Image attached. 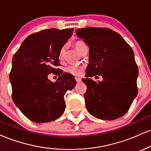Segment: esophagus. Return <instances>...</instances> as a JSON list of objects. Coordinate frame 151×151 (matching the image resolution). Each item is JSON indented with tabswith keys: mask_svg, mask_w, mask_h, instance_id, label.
<instances>
[{
	"mask_svg": "<svg viewBox=\"0 0 151 151\" xmlns=\"http://www.w3.org/2000/svg\"><path fill=\"white\" fill-rule=\"evenodd\" d=\"M75 80L77 83H79V82H81V79L79 77H75Z\"/></svg>",
	"mask_w": 151,
	"mask_h": 151,
	"instance_id": "34e87169",
	"label": "esophagus"
}]
</instances>
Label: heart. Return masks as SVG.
<instances>
[{"label": "heart", "instance_id": "heart-1", "mask_svg": "<svg viewBox=\"0 0 151 151\" xmlns=\"http://www.w3.org/2000/svg\"><path fill=\"white\" fill-rule=\"evenodd\" d=\"M74 46H75L76 49L79 53L81 52V51L84 47H85L86 45L84 44L82 41H77L75 43H74ZM64 52H65V47H62L60 50V53H59V57L60 58H62L63 57ZM84 66L79 65H74V64H72V65H70L67 66L65 68L66 72L67 73L72 74V75L76 76V77H79V76H81L83 73V71H84Z\"/></svg>", "mask_w": 151, "mask_h": 151}]
</instances>
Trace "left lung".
I'll return each mask as SVG.
<instances>
[{"instance_id": "obj_1", "label": "left lung", "mask_w": 151, "mask_h": 151, "mask_svg": "<svg viewBox=\"0 0 151 151\" xmlns=\"http://www.w3.org/2000/svg\"><path fill=\"white\" fill-rule=\"evenodd\" d=\"M77 35L89 48V64L84 93L89 113L102 120L124 116L138 94V69L132 48L118 32L109 28L89 27L78 29ZM101 75V82L90 79Z\"/></svg>"}]
</instances>
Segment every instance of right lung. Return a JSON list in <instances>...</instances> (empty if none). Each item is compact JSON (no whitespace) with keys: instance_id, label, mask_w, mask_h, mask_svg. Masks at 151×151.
Wrapping results in <instances>:
<instances>
[{"instance_id":"add662e5","label":"right lung","mask_w":151,"mask_h":151,"mask_svg":"<svg viewBox=\"0 0 151 151\" xmlns=\"http://www.w3.org/2000/svg\"><path fill=\"white\" fill-rule=\"evenodd\" d=\"M74 29L51 28L30 35L22 42L12 61L10 81L12 99L24 115L35 123L58 119L65 109V93L76 81L72 74L55 68L59 53ZM59 76L55 83L48 74Z\"/></svg>"}]
</instances>
